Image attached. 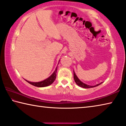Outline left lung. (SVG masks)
I'll return each mask as SVG.
<instances>
[{"instance_id": "left-lung-1", "label": "left lung", "mask_w": 126, "mask_h": 126, "mask_svg": "<svg viewBox=\"0 0 126 126\" xmlns=\"http://www.w3.org/2000/svg\"><path fill=\"white\" fill-rule=\"evenodd\" d=\"M73 74H74V81H75V82L76 83V84L78 85V86L82 87V88H93V87H97L98 86H99L101 84H102L103 82H101L99 84H97L96 85H95V86H89V85L87 84L86 83H84L83 82H82L78 78V77L77 76V75L75 73V72L73 70Z\"/></svg>"}]
</instances>
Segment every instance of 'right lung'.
Segmentation results:
<instances>
[{
	"instance_id": "obj_1",
	"label": "right lung",
	"mask_w": 126,
	"mask_h": 126,
	"mask_svg": "<svg viewBox=\"0 0 126 126\" xmlns=\"http://www.w3.org/2000/svg\"><path fill=\"white\" fill-rule=\"evenodd\" d=\"M60 61V60H59ZM58 62V64H59ZM57 71V67L55 68V71L52 74V75H50L48 78H46V79H44L42 81H40V82H30V81L27 80L25 79L27 81V82H28L32 85H33L34 86L37 87H45L50 86V84H52L54 81L55 80V78H56V73Z\"/></svg>"
}]
</instances>
